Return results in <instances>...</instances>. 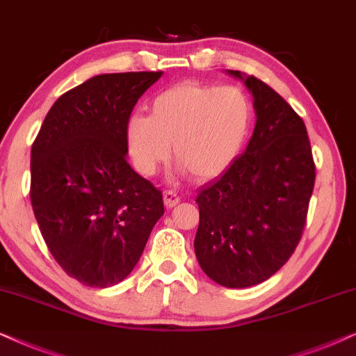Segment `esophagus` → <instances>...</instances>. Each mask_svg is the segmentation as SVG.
I'll return each mask as SVG.
<instances>
[{"mask_svg": "<svg viewBox=\"0 0 356 356\" xmlns=\"http://www.w3.org/2000/svg\"><path fill=\"white\" fill-rule=\"evenodd\" d=\"M181 202V197L177 195V193L172 192V191H165L164 192V205L168 208H174L177 203Z\"/></svg>", "mask_w": 356, "mask_h": 356, "instance_id": "esophagus-1", "label": "esophagus"}]
</instances>
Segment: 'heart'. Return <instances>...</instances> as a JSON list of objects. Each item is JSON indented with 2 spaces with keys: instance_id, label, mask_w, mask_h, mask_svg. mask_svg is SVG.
<instances>
[{
  "instance_id": "obj_1",
  "label": "heart",
  "mask_w": 356,
  "mask_h": 356,
  "mask_svg": "<svg viewBox=\"0 0 356 356\" xmlns=\"http://www.w3.org/2000/svg\"><path fill=\"white\" fill-rule=\"evenodd\" d=\"M250 123L252 106L241 89L184 81L151 101L149 117L129 118L127 148L141 174L154 175L172 145L184 169L198 181H213L238 159Z\"/></svg>"
}]
</instances>
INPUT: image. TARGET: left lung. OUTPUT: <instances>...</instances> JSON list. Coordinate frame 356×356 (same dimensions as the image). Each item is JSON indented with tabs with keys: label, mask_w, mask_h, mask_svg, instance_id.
<instances>
[{
	"label": "left lung",
	"mask_w": 356,
	"mask_h": 356,
	"mask_svg": "<svg viewBox=\"0 0 356 356\" xmlns=\"http://www.w3.org/2000/svg\"><path fill=\"white\" fill-rule=\"evenodd\" d=\"M254 97L255 129L245 153L197 197L195 255L226 288L259 285L295 252L316 168L302 118L264 81L227 70Z\"/></svg>",
	"instance_id": "8db88e82"
}]
</instances>
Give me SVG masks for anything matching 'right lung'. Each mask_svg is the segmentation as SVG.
Wrapping results in <instances>:
<instances>
[{"instance_id":"1","label":"right lung","mask_w":356,"mask_h":356,"mask_svg":"<svg viewBox=\"0 0 356 356\" xmlns=\"http://www.w3.org/2000/svg\"><path fill=\"white\" fill-rule=\"evenodd\" d=\"M163 71L99 74L58 97L31 153V202L70 277L107 288L130 275L164 215L163 193L127 163L125 127Z\"/></svg>"}]
</instances>
